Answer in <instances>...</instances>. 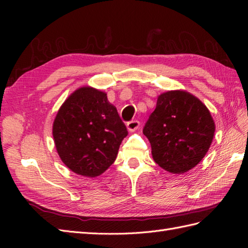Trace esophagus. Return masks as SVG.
<instances>
[{"mask_svg": "<svg viewBox=\"0 0 248 248\" xmlns=\"http://www.w3.org/2000/svg\"><path fill=\"white\" fill-rule=\"evenodd\" d=\"M140 121L139 120H131L127 124V128L130 132H134L135 130H138L140 127Z\"/></svg>", "mask_w": 248, "mask_h": 248, "instance_id": "obj_1", "label": "esophagus"}]
</instances>
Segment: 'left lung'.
<instances>
[{"label": "left lung", "mask_w": 248, "mask_h": 248, "mask_svg": "<svg viewBox=\"0 0 248 248\" xmlns=\"http://www.w3.org/2000/svg\"><path fill=\"white\" fill-rule=\"evenodd\" d=\"M214 132L208 108L186 91L161 93L143 130L155 162L171 173L196 166L211 146Z\"/></svg>", "instance_id": "8db88e82"}]
</instances>
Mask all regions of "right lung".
<instances>
[{"label": "right lung", "mask_w": 248, "mask_h": 248, "mask_svg": "<svg viewBox=\"0 0 248 248\" xmlns=\"http://www.w3.org/2000/svg\"><path fill=\"white\" fill-rule=\"evenodd\" d=\"M52 134L62 163L78 175L94 178L113 164L128 131L107 93L83 86L62 104Z\"/></svg>", "instance_id": "1"}]
</instances>
